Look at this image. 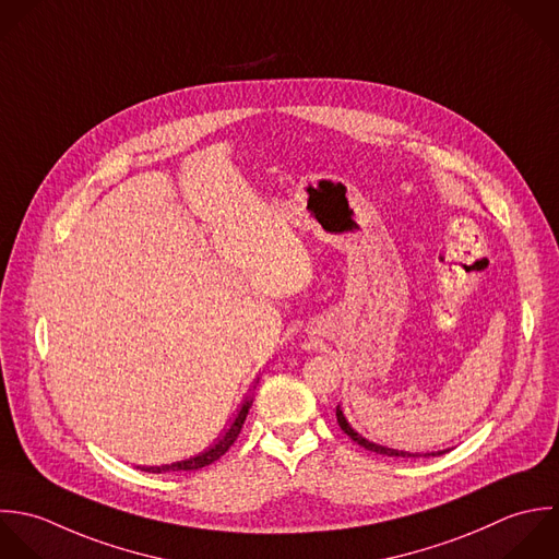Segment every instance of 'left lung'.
Masks as SVG:
<instances>
[{"label":"left lung","instance_id":"1","mask_svg":"<svg viewBox=\"0 0 559 559\" xmlns=\"http://www.w3.org/2000/svg\"><path fill=\"white\" fill-rule=\"evenodd\" d=\"M335 416H337V423H340L342 431H344L353 442H357L359 447H364L366 451H372V453H377V455H385V457H436V455H442V453L449 451V449H447V451H438V453H407V451H399V449H388V447L374 444V442L366 440L361 433H357V431L350 427V423L346 420V416H344V412H342L340 405H337V409H335Z\"/></svg>","mask_w":559,"mask_h":559}]
</instances>
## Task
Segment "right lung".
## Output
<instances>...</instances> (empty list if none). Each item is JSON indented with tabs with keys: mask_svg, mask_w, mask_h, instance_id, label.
<instances>
[{
	"mask_svg": "<svg viewBox=\"0 0 559 559\" xmlns=\"http://www.w3.org/2000/svg\"><path fill=\"white\" fill-rule=\"evenodd\" d=\"M252 407V399H248L243 405H241V409H239V414L235 416V420H233V425L228 427V431L209 449V451H204V453H198V455H193V457H189V460H182V462H174V464H163V466H136V468H141V471H145V473H191V471H200V468H204V466H209V464H213V462H217L233 444H235V440H237V436H239V431H241V427H243V423H246V416H248V409Z\"/></svg>",
	"mask_w": 559,
	"mask_h": 559,
	"instance_id": "add662e5",
	"label": "right lung"
}]
</instances>
